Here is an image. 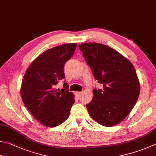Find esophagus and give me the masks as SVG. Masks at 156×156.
Wrapping results in <instances>:
<instances>
[{
	"instance_id": "obj_1",
	"label": "esophagus",
	"mask_w": 156,
	"mask_h": 156,
	"mask_svg": "<svg viewBox=\"0 0 156 156\" xmlns=\"http://www.w3.org/2000/svg\"><path fill=\"white\" fill-rule=\"evenodd\" d=\"M75 96H77V97H80L81 96V95L82 94V92H75Z\"/></svg>"
}]
</instances>
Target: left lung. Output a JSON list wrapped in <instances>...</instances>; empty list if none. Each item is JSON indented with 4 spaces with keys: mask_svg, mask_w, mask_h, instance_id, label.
Segmentation results:
<instances>
[{
    "mask_svg": "<svg viewBox=\"0 0 156 156\" xmlns=\"http://www.w3.org/2000/svg\"><path fill=\"white\" fill-rule=\"evenodd\" d=\"M102 90H94L86 108L92 118L111 127L122 122L134 107L139 96L140 82L133 64L120 53L97 43L79 45Z\"/></svg>",
    "mask_w": 156,
    "mask_h": 156,
    "instance_id": "8db88e82",
    "label": "left lung"
}]
</instances>
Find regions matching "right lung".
Instances as JSON below:
<instances>
[{
  "mask_svg": "<svg viewBox=\"0 0 156 156\" xmlns=\"http://www.w3.org/2000/svg\"><path fill=\"white\" fill-rule=\"evenodd\" d=\"M77 43H67L49 49L28 66L20 88L23 104L41 124L55 127L68 119L75 102L74 94L68 90L55 89L58 81L65 78L64 66L74 54Z\"/></svg>",
  "mask_w": 156,
  "mask_h": 156,
  "instance_id": "obj_1",
  "label": "right lung"
}]
</instances>
